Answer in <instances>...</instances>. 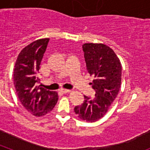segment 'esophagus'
Segmentation results:
<instances>
[{
    "instance_id": "1",
    "label": "esophagus",
    "mask_w": 150,
    "mask_h": 150,
    "mask_svg": "<svg viewBox=\"0 0 150 150\" xmlns=\"http://www.w3.org/2000/svg\"><path fill=\"white\" fill-rule=\"evenodd\" d=\"M60 91H61V92H62V93L65 94V93H68V92H70V91H71V90H70V89H64V88H62V89H60Z\"/></svg>"
}]
</instances>
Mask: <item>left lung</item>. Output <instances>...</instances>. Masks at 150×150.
Returning a JSON list of instances; mask_svg holds the SVG:
<instances>
[{"instance_id":"8db88e82","label":"left lung","mask_w":150,"mask_h":150,"mask_svg":"<svg viewBox=\"0 0 150 150\" xmlns=\"http://www.w3.org/2000/svg\"><path fill=\"white\" fill-rule=\"evenodd\" d=\"M87 71L95 77L93 98L84 95V102L74 107V112L82 120L94 122L105 115L116 99L122 80V65L114 51L102 43L83 45Z\"/></svg>"}]
</instances>
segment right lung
Returning <instances> with one entry per match:
<instances>
[{"instance_id":"obj_1","label":"right lung","mask_w":150,"mask_h":150,"mask_svg":"<svg viewBox=\"0 0 150 150\" xmlns=\"http://www.w3.org/2000/svg\"><path fill=\"white\" fill-rule=\"evenodd\" d=\"M50 39L34 41L20 52L16 62L13 81L21 104L30 113L42 116L52 110L59 96L56 91L37 86L40 83V65Z\"/></svg>"}]
</instances>
